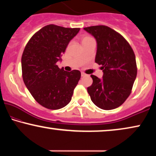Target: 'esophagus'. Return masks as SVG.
<instances>
[{
    "label": "esophagus",
    "mask_w": 156,
    "mask_h": 156,
    "mask_svg": "<svg viewBox=\"0 0 156 156\" xmlns=\"http://www.w3.org/2000/svg\"><path fill=\"white\" fill-rule=\"evenodd\" d=\"M81 76H82V77H84V76H87V74H85V73H84V72H82V73H81Z\"/></svg>",
    "instance_id": "obj_1"
}]
</instances>
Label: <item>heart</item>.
<instances>
[{"label": "heart", "instance_id": "obj_1", "mask_svg": "<svg viewBox=\"0 0 156 156\" xmlns=\"http://www.w3.org/2000/svg\"><path fill=\"white\" fill-rule=\"evenodd\" d=\"M91 39H92V38L89 37V36H84V37H82V43H84V42L89 41V40H90Z\"/></svg>", "mask_w": 156, "mask_h": 156}]
</instances>
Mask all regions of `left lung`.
<instances>
[{"label":"left lung","instance_id":"left-lung-1","mask_svg":"<svg viewBox=\"0 0 156 156\" xmlns=\"http://www.w3.org/2000/svg\"><path fill=\"white\" fill-rule=\"evenodd\" d=\"M97 40L95 62L101 65L102 79L93 74V83L87 87L91 101L104 110L114 109L131 92L137 75L136 57L122 35L105 25L84 27Z\"/></svg>","mask_w":156,"mask_h":156}]
</instances>
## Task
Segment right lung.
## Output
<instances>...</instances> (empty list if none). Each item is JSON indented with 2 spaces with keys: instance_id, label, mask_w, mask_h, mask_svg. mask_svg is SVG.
<instances>
[{
  "instance_id": "right-lung-1",
  "label": "right lung",
  "mask_w": 156,
  "mask_h": 156,
  "mask_svg": "<svg viewBox=\"0 0 156 156\" xmlns=\"http://www.w3.org/2000/svg\"><path fill=\"white\" fill-rule=\"evenodd\" d=\"M80 28L48 25L30 38L21 58L23 79L37 103L49 109H59L72 99L81 77L79 70L66 72L57 65Z\"/></svg>"
}]
</instances>
